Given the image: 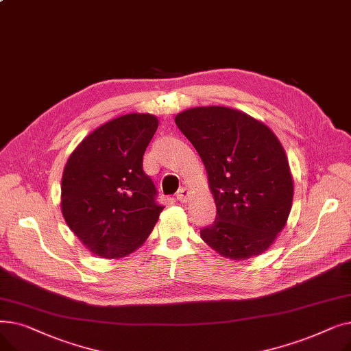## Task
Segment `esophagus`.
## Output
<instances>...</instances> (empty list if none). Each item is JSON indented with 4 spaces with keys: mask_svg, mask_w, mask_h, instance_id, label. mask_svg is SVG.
<instances>
[{
    "mask_svg": "<svg viewBox=\"0 0 351 351\" xmlns=\"http://www.w3.org/2000/svg\"><path fill=\"white\" fill-rule=\"evenodd\" d=\"M189 196H191V192H189V189H186V188L179 189L178 193H176V199H178L179 202H183V204H185V202L189 200Z\"/></svg>",
    "mask_w": 351,
    "mask_h": 351,
    "instance_id": "34e87169",
    "label": "esophagus"
}]
</instances>
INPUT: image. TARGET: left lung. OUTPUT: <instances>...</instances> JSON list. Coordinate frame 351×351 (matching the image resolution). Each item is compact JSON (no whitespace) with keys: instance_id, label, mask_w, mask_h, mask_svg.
I'll return each instance as SVG.
<instances>
[{"instance_id":"left-lung-1","label":"left lung","mask_w":351,"mask_h":351,"mask_svg":"<svg viewBox=\"0 0 351 351\" xmlns=\"http://www.w3.org/2000/svg\"><path fill=\"white\" fill-rule=\"evenodd\" d=\"M204 162L216 219L200 237L220 256L245 261L267 250L285 228L293 178L280 141L263 122L226 106L175 117Z\"/></svg>"}]
</instances>
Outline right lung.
I'll use <instances>...</instances> for the list:
<instances>
[{
  "label": "right lung",
  "instance_id": "right-lung-1",
  "mask_svg": "<svg viewBox=\"0 0 351 351\" xmlns=\"http://www.w3.org/2000/svg\"><path fill=\"white\" fill-rule=\"evenodd\" d=\"M159 121L126 114L90 132L64 168L61 210L81 243L104 259L135 252L151 234L163 206L142 159Z\"/></svg>",
  "mask_w": 351,
  "mask_h": 351
}]
</instances>
